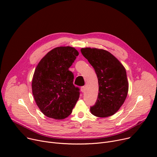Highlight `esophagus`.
<instances>
[{
  "mask_svg": "<svg viewBox=\"0 0 157 157\" xmlns=\"http://www.w3.org/2000/svg\"><path fill=\"white\" fill-rule=\"evenodd\" d=\"M81 91L83 93L85 92V86H81Z\"/></svg>",
  "mask_w": 157,
  "mask_h": 157,
  "instance_id": "esophagus-1",
  "label": "esophagus"
}]
</instances>
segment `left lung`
<instances>
[{"label":"left lung","mask_w":157,"mask_h":157,"mask_svg":"<svg viewBox=\"0 0 157 157\" xmlns=\"http://www.w3.org/2000/svg\"><path fill=\"white\" fill-rule=\"evenodd\" d=\"M81 52L94 68L98 78V94L95 104L90 107L94 116L105 118L116 113L125 102L128 82L125 67L108 51L81 48Z\"/></svg>","instance_id":"8db88e82"}]
</instances>
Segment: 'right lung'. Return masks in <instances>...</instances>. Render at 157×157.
Returning <instances> with one entry per match:
<instances>
[{
  "label": "right lung",
  "instance_id": "add662e5",
  "mask_svg": "<svg viewBox=\"0 0 157 157\" xmlns=\"http://www.w3.org/2000/svg\"><path fill=\"white\" fill-rule=\"evenodd\" d=\"M79 53L70 46L57 47L38 63L32 82V94L40 111L49 118L62 120L71 114L79 97L69 70Z\"/></svg>",
  "mask_w": 157,
  "mask_h": 157
}]
</instances>
